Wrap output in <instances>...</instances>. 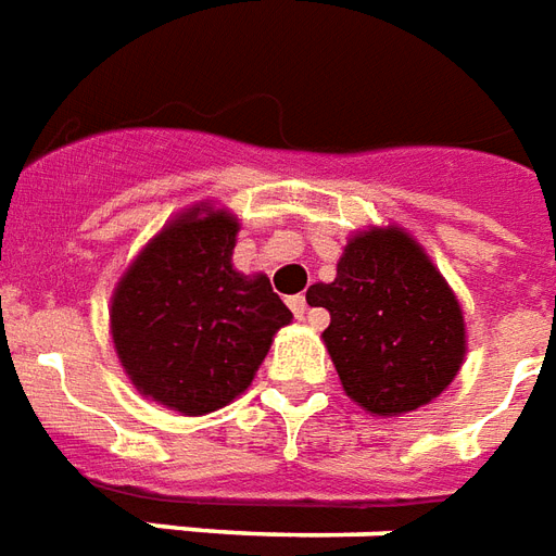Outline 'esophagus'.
I'll return each instance as SVG.
<instances>
[{
    "label": "esophagus",
    "instance_id": "1",
    "mask_svg": "<svg viewBox=\"0 0 556 556\" xmlns=\"http://www.w3.org/2000/svg\"><path fill=\"white\" fill-rule=\"evenodd\" d=\"M289 306H291V312H294V318H306V315H309V303H306V298H303V294H294V298H289Z\"/></svg>",
    "mask_w": 556,
    "mask_h": 556
}]
</instances>
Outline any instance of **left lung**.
<instances>
[{
  "mask_svg": "<svg viewBox=\"0 0 556 556\" xmlns=\"http://www.w3.org/2000/svg\"><path fill=\"white\" fill-rule=\"evenodd\" d=\"M330 312L324 344L351 401L371 415L413 413L454 382L466 356L459 300L401 226L348 241L332 282L306 294Z\"/></svg>",
  "mask_w": 556,
  "mask_h": 556,
  "instance_id": "1",
  "label": "left lung"
}]
</instances>
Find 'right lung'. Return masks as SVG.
<instances>
[{
	"label": "right lung",
	"mask_w": 556,
	"mask_h": 556,
	"mask_svg": "<svg viewBox=\"0 0 556 556\" xmlns=\"http://www.w3.org/2000/svg\"><path fill=\"white\" fill-rule=\"evenodd\" d=\"M238 217L212 203L164 226L111 294V339L131 386L182 415L215 413L256 377L289 306L232 267Z\"/></svg>",
	"instance_id": "right-lung-1"
}]
</instances>
